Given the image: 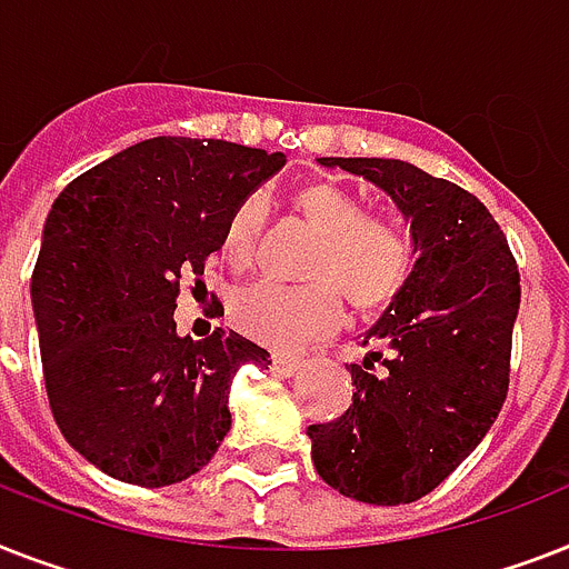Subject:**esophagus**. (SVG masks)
<instances>
[{"instance_id":"34e87169","label":"esophagus","mask_w":569,"mask_h":569,"mask_svg":"<svg viewBox=\"0 0 569 569\" xmlns=\"http://www.w3.org/2000/svg\"><path fill=\"white\" fill-rule=\"evenodd\" d=\"M303 365L307 362L300 357H286V353H274V357H271V368H274L280 377H295Z\"/></svg>"}]
</instances>
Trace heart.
<instances>
[{
  "mask_svg": "<svg viewBox=\"0 0 569 569\" xmlns=\"http://www.w3.org/2000/svg\"><path fill=\"white\" fill-rule=\"evenodd\" d=\"M292 207L318 237L303 266L309 283L260 280L230 300L239 332L269 348L295 350L332 332L341 321V298L357 312H377L403 292L415 269V242L403 221L371 216L350 189L312 180L295 189ZM266 198L248 196L230 212L221 233V257L233 271L251 269L266 228Z\"/></svg>",
  "mask_w": 569,
  "mask_h": 569,
  "instance_id": "b5f03b06",
  "label": "heart"
}]
</instances>
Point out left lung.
<instances>
[{
  "label": "left lung",
  "mask_w": 569,
  "mask_h": 569,
  "mask_svg": "<svg viewBox=\"0 0 569 569\" xmlns=\"http://www.w3.org/2000/svg\"><path fill=\"white\" fill-rule=\"evenodd\" d=\"M318 163L386 189L412 221L420 257L365 332L371 353L348 368L357 386L348 412L307 429L312 461L345 497L415 502L477 450L506 403L520 271L500 224L468 189L403 160Z\"/></svg>",
  "instance_id": "obj_1"
}]
</instances>
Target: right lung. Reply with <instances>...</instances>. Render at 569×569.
<instances>
[{"label": "right lung", "mask_w": 569, "mask_h": 569, "mask_svg": "<svg viewBox=\"0 0 569 569\" xmlns=\"http://www.w3.org/2000/svg\"><path fill=\"white\" fill-rule=\"evenodd\" d=\"M283 163L280 151L154 137L54 198L31 274L46 395L101 473L142 488L198 473L228 436L239 365L271 362L233 330L178 336L174 307L230 212Z\"/></svg>", "instance_id": "add662e5"}]
</instances>
